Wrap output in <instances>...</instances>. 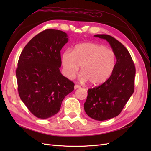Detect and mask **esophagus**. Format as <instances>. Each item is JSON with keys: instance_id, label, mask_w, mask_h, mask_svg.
Returning <instances> with one entry per match:
<instances>
[{"instance_id": "34e87169", "label": "esophagus", "mask_w": 151, "mask_h": 151, "mask_svg": "<svg viewBox=\"0 0 151 151\" xmlns=\"http://www.w3.org/2000/svg\"><path fill=\"white\" fill-rule=\"evenodd\" d=\"M80 88H81V86H80L79 85H78V84H75V86H74V89H75Z\"/></svg>"}]
</instances>
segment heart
Instances as JSON below:
<instances>
[{
  "instance_id": "heart-1",
  "label": "heart",
  "mask_w": 151,
  "mask_h": 151,
  "mask_svg": "<svg viewBox=\"0 0 151 151\" xmlns=\"http://www.w3.org/2000/svg\"><path fill=\"white\" fill-rule=\"evenodd\" d=\"M115 62L113 51L92 42L77 45L72 52L66 50L62 56L63 72L67 77L74 78L81 66L80 79L88 81L93 86L107 81L112 74Z\"/></svg>"
}]
</instances>
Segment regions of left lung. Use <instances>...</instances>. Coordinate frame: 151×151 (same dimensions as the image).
Listing matches in <instances>:
<instances>
[{"instance_id": "obj_1", "label": "left lung", "mask_w": 151, "mask_h": 151, "mask_svg": "<svg viewBox=\"0 0 151 151\" xmlns=\"http://www.w3.org/2000/svg\"><path fill=\"white\" fill-rule=\"evenodd\" d=\"M106 40L116 58L111 76L103 84L88 91L84 110L94 120L103 121L118 116L134 91L135 67L127 49L108 35H96Z\"/></svg>"}]
</instances>
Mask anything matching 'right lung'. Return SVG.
Returning a JSON list of instances; mask_svg holds the SVG:
<instances>
[{"label":"right lung","instance_id":"right-lung-1","mask_svg":"<svg viewBox=\"0 0 151 151\" xmlns=\"http://www.w3.org/2000/svg\"><path fill=\"white\" fill-rule=\"evenodd\" d=\"M67 42L65 32L48 29L32 38L20 55L16 71L18 93L37 118L57 114L63 99L74 90V83L59 69L60 50Z\"/></svg>","mask_w":151,"mask_h":151}]
</instances>
